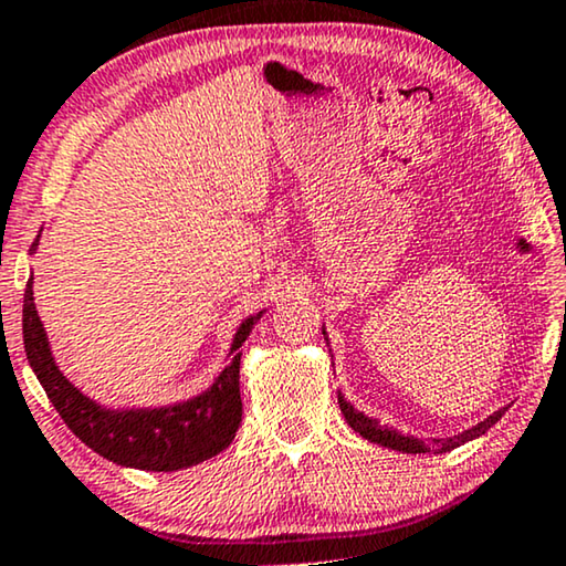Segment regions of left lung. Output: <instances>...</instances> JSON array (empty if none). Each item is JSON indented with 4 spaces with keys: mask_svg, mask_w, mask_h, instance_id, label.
Segmentation results:
<instances>
[{
    "mask_svg": "<svg viewBox=\"0 0 566 566\" xmlns=\"http://www.w3.org/2000/svg\"><path fill=\"white\" fill-rule=\"evenodd\" d=\"M323 336H325V344H328V333L323 328ZM338 408L344 412L346 423L354 428L356 433L366 439L369 443H379L385 446V449H392V451H402V453H443V451H451L457 449V446L467 443V441H474L480 439L482 433H488L492 426L497 423L500 418L505 416L507 408H500L497 412H492L490 418L480 420V423L467 428V431L461 433H453V436H446V439H431V441H423V439H416V436L410 433H402L397 431V428H389V426H381L377 418H369L364 416L361 410H356L352 402L346 400L344 392H338Z\"/></svg>",
    "mask_w": 566,
    "mask_h": 566,
    "instance_id": "obj_1",
    "label": "left lung"
}]
</instances>
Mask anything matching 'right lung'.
<instances>
[{
  "mask_svg": "<svg viewBox=\"0 0 566 566\" xmlns=\"http://www.w3.org/2000/svg\"><path fill=\"white\" fill-rule=\"evenodd\" d=\"M41 233L30 245V256L38 251ZM266 310L245 317L235 328L228 364L212 385L189 400L158 405V408H107L82 389L71 385L55 364L51 340L35 310L33 274L22 300V340L30 369L35 371L48 400L59 410L78 441H84L99 457L120 467L146 469V472H177L218 457L235 439L241 426V348L251 336L253 325Z\"/></svg>",
  "mask_w": 566,
  "mask_h": 566,
  "instance_id": "1",
  "label": "right lung"
}]
</instances>
